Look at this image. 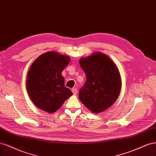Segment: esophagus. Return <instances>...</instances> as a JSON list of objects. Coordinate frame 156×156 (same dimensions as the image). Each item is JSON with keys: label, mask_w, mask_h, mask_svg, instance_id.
Here are the masks:
<instances>
[{"label": "esophagus", "mask_w": 156, "mask_h": 156, "mask_svg": "<svg viewBox=\"0 0 156 156\" xmlns=\"http://www.w3.org/2000/svg\"><path fill=\"white\" fill-rule=\"evenodd\" d=\"M72 92L73 93V94L74 95L77 94V93H78V89H77V88H73L72 89Z\"/></svg>", "instance_id": "obj_1"}]
</instances>
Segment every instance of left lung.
<instances>
[{"instance_id":"8db88e82","label":"left lung","mask_w":156,"mask_h":156,"mask_svg":"<svg viewBox=\"0 0 156 156\" xmlns=\"http://www.w3.org/2000/svg\"><path fill=\"white\" fill-rule=\"evenodd\" d=\"M80 65L87 77L79 91L80 101L94 113L105 111L116 101L121 89L117 67L106 54L100 52L80 58Z\"/></svg>"}]
</instances>
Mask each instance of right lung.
I'll return each instance as SVG.
<instances>
[{
	"label": "right lung",
	"instance_id": "obj_1",
	"mask_svg": "<svg viewBox=\"0 0 156 156\" xmlns=\"http://www.w3.org/2000/svg\"><path fill=\"white\" fill-rule=\"evenodd\" d=\"M70 60L67 56L51 51L41 54L32 64L27 75V89L32 101L40 109L53 113L73 95L65 86L62 76Z\"/></svg>",
	"mask_w": 156,
	"mask_h": 156
}]
</instances>
